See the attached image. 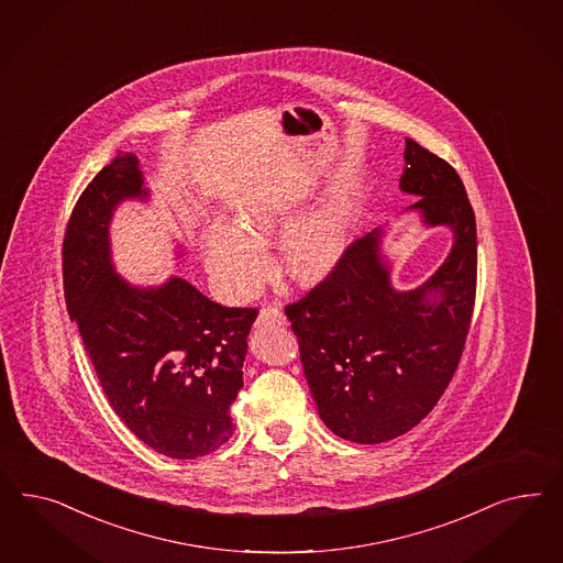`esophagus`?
<instances>
[{
    "label": "esophagus",
    "mask_w": 563,
    "mask_h": 563,
    "mask_svg": "<svg viewBox=\"0 0 563 563\" xmlns=\"http://www.w3.org/2000/svg\"><path fill=\"white\" fill-rule=\"evenodd\" d=\"M257 325L285 324V313L278 306L264 307L257 316Z\"/></svg>",
    "instance_id": "obj_1"
}]
</instances>
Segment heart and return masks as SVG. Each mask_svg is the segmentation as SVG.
Here are the masks:
<instances>
[{
  "label": "heart",
  "instance_id": "heart-1",
  "mask_svg": "<svg viewBox=\"0 0 563 563\" xmlns=\"http://www.w3.org/2000/svg\"><path fill=\"white\" fill-rule=\"evenodd\" d=\"M289 208L254 202L239 210L238 227L212 224L206 231V264L214 285L231 299H243L264 278L266 243L289 222ZM351 206L332 202L292 222L278 241V268L297 283L325 278L341 260L349 238Z\"/></svg>",
  "mask_w": 563,
  "mask_h": 563
}]
</instances>
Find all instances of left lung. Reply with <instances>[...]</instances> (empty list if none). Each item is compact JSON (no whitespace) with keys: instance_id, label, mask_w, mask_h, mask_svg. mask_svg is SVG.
<instances>
[{"instance_id":"left-lung-1","label":"left lung","mask_w":563,"mask_h":563,"mask_svg":"<svg viewBox=\"0 0 563 563\" xmlns=\"http://www.w3.org/2000/svg\"><path fill=\"white\" fill-rule=\"evenodd\" d=\"M400 189L427 224H448L454 247L419 289L390 287L375 229L332 273L285 307L307 384L342 440L382 443L419 426L461 363L477 295V222L456 169L407 137ZM433 291L435 302L426 295Z\"/></svg>"}]
</instances>
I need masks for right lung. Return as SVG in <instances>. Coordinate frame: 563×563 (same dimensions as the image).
<instances>
[{"instance_id":"1","label":"right lung","mask_w":563,"mask_h":563,"mask_svg":"<svg viewBox=\"0 0 563 563\" xmlns=\"http://www.w3.org/2000/svg\"><path fill=\"white\" fill-rule=\"evenodd\" d=\"M134 154L120 153L80 194L64 247V292L109 405L158 454L194 461L233 435L256 307H222L184 278L158 289L121 280L109 221L125 198H146Z\"/></svg>"}]
</instances>
